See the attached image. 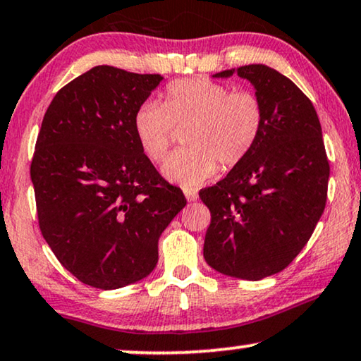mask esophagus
I'll return each instance as SVG.
<instances>
[{
    "mask_svg": "<svg viewBox=\"0 0 361 361\" xmlns=\"http://www.w3.org/2000/svg\"><path fill=\"white\" fill-rule=\"evenodd\" d=\"M183 191H185V196H186L188 201H196V199H197V191L192 190V188H185Z\"/></svg>",
    "mask_w": 361,
    "mask_h": 361,
    "instance_id": "1",
    "label": "esophagus"
}]
</instances>
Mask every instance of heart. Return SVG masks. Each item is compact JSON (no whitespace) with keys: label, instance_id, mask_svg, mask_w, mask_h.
<instances>
[{"label":"heart","instance_id":"b5f03b06","mask_svg":"<svg viewBox=\"0 0 361 361\" xmlns=\"http://www.w3.org/2000/svg\"><path fill=\"white\" fill-rule=\"evenodd\" d=\"M133 128L144 154L159 164L166 157L176 128H186L188 147L164 165L170 180L197 186L222 169H233L251 154L264 128V106L250 90H232L207 78H185L166 85L164 104L137 106Z\"/></svg>","mask_w":361,"mask_h":361}]
</instances>
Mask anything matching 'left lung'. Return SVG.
I'll list each match as a JSON object with an SVG mask.
<instances>
[{
	"instance_id": "obj_1",
	"label": "left lung",
	"mask_w": 361,
	"mask_h": 361,
	"mask_svg": "<svg viewBox=\"0 0 361 361\" xmlns=\"http://www.w3.org/2000/svg\"><path fill=\"white\" fill-rule=\"evenodd\" d=\"M235 73L255 85L264 128L243 162L199 192L211 211L204 257L225 276L259 281L283 271L313 235L327 201L329 160L318 113L292 80L264 64Z\"/></svg>"
}]
</instances>
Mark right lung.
I'll use <instances>...</instances> for the list:
<instances>
[{"label":"right lung","instance_id":"right-lung-1","mask_svg":"<svg viewBox=\"0 0 361 361\" xmlns=\"http://www.w3.org/2000/svg\"><path fill=\"white\" fill-rule=\"evenodd\" d=\"M160 80L102 64L58 90L43 116L30 164L39 227L58 261L90 287L147 277L160 235L186 206L133 128Z\"/></svg>","mask_w":361,"mask_h":361}]
</instances>
